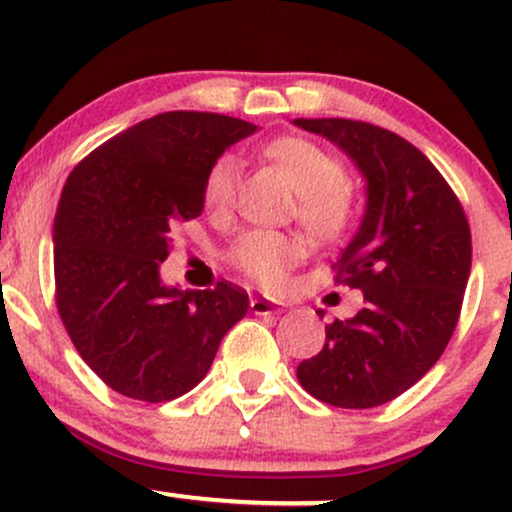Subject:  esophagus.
Instances as JSON below:
<instances>
[{
	"label": "esophagus",
	"mask_w": 512,
	"mask_h": 512,
	"mask_svg": "<svg viewBox=\"0 0 512 512\" xmlns=\"http://www.w3.org/2000/svg\"><path fill=\"white\" fill-rule=\"evenodd\" d=\"M251 312L258 314V317H263V314L280 312V307L278 304H273L271 300H266V297H254V300H251Z\"/></svg>",
	"instance_id": "34e87169"
}]
</instances>
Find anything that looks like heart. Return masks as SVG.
Here are the masks:
<instances>
[{
  "instance_id": "heart-1",
  "label": "heart",
  "mask_w": 512,
  "mask_h": 512,
  "mask_svg": "<svg viewBox=\"0 0 512 512\" xmlns=\"http://www.w3.org/2000/svg\"><path fill=\"white\" fill-rule=\"evenodd\" d=\"M297 193V220L317 239L343 234L355 215V193L343 179V166L324 147L304 137H278L263 147ZM239 162L234 154H220L203 181V200L210 210L227 208L234 195ZM302 254L300 241L278 232H244L229 249V263L263 287L283 283L287 268Z\"/></svg>"
}]
</instances>
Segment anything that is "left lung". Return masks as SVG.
Segmentation results:
<instances>
[{
	"label": "left lung",
	"mask_w": 512,
	"mask_h": 512,
	"mask_svg": "<svg viewBox=\"0 0 512 512\" xmlns=\"http://www.w3.org/2000/svg\"><path fill=\"white\" fill-rule=\"evenodd\" d=\"M292 123L333 142L365 179L363 220L336 263V283L365 304L326 326L297 380L324 404L372 409L438 363L472 271V232L440 171L404 137L348 118Z\"/></svg>",
	"instance_id": "left-lung-1"
}]
</instances>
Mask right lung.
<instances>
[{
	"label": "right lung",
	"instance_id": "add662e5",
	"mask_svg": "<svg viewBox=\"0 0 512 512\" xmlns=\"http://www.w3.org/2000/svg\"><path fill=\"white\" fill-rule=\"evenodd\" d=\"M256 130L220 113H159L103 142L62 188L57 312L84 363L118 394L159 404L191 392L249 312L241 287L181 290L159 268L176 222L203 212L210 164Z\"/></svg>",
	"mask_w": 512,
	"mask_h": 512
}]
</instances>
